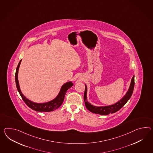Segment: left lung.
Instances as JSON below:
<instances>
[{"instance_id": "8db88e82", "label": "left lung", "mask_w": 153, "mask_h": 153, "mask_svg": "<svg viewBox=\"0 0 153 153\" xmlns=\"http://www.w3.org/2000/svg\"><path fill=\"white\" fill-rule=\"evenodd\" d=\"M85 91L84 93V101L87 109L90 112L93 113L101 114V115H107L110 113H114L118 111L120 108H122L128 101L130 99L132 93L134 90V75L131 78V84L126 94L120 99L118 102H116L114 104L105 105V106H95L89 103L87 99V87L85 85Z\"/></svg>"}]
</instances>
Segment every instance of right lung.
Listing matches in <instances>:
<instances>
[{
    "mask_svg": "<svg viewBox=\"0 0 153 153\" xmlns=\"http://www.w3.org/2000/svg\"><path fill=\"white\" fill-rule=\"evenodd\" d=\"M21 62H22V60L20 61L16 70L15 76V83H16V88L18 89L19 94L22 98V100L24 101V102L26 103V105L33 110L36 111L37 112H49L51 111L52 112L57 109L59 107H60L61 104L63 103L64 98L66 93L67 92V90L73 86L74 85L73 83L71 81H70L63 84L61 87L60 92L57 94V96H56L55 98H54L51 101L46 102V103H42L34 102L33 101L28 100L25 96H24V95L22 94L20 88L19 81H18V71H19V67H20Z\"/></svg>",
    "mask_w": 153,
    "mask_h": 153,
    "instance_id": "obj_1",
    "label": "right lung"
}]
</instances>
